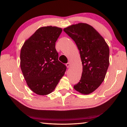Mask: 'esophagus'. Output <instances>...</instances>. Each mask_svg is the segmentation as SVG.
<instances>
[{
  "mask_svg": "<svg viewBox=\"0 0 127 127\" xmlns=\"http://www.w3.org/2000/svg\"><path fill=\"white\" fill-rule=\"evenodd\" d=\"M66 67H67V68H69V67H70V63H66Z\"/></svg>",
  "mask_w": 127,
  "mask_h": 127,
  "instance_id": "1",
  "label": "esophagus"
}]
</instances>
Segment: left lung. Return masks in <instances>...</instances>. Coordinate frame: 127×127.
Wrapping results in <instances>:
<instances>
[{
    "label": "left lung",
    "instance_id": "8db88e82",
    "mask_svg": "<svg viewBox=\"0 0 127 127\" xmlns=\"http://www.w3.org/2000/svg\"><path fill=\"white\" fill-rule=\"evenodd\" d=\"M63 31L76 43L82 64L81 78L74 88L83 94L92 93L105 77L109 65V46L101 35L87 23L72 25Z\"/></svg>",
    "mask_w": 127,
    "mask_h": 127
}]
</instances>
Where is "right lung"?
<instances>
[{
	"instance_id": "obj_1",
	"label": "right lung",
	"mask_w": 127,
	"mask_h": 127,
	"mask_svg": "<svg viewBox=\"0 0 127 127\" xmlns=\"http://www.w3.org/2000/svg\"><path fill=\"white\" fill-rule=\"evenodd\" d=\"M62 32L57 27H42L26 40L21 48L20 66L28 86L34 93H52L66 71L55 48Z\"/></svg>"
}]
</instances>
